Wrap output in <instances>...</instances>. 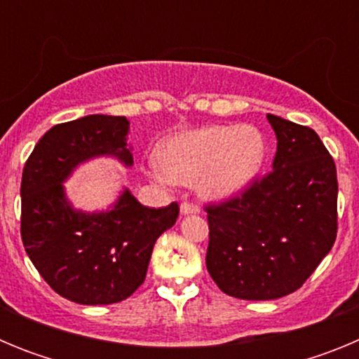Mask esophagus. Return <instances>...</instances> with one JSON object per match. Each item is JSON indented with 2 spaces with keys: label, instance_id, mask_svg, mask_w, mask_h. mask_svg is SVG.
<instances>
[{
  "label": "esophagus",
  "instance_id": "1",
  "mask_svg": "<svg viewBox=\"0 0 359 359\" xmlns=\"http://www.w3.org/2000/svg\"><path fill=\"white\" fill-rule=\"evenodd\" d=\"M183 215H189V214H199V205L196 203H190V201H183L182 207H180Z\"/></svg>",
  "mask_w": 359,
  "mask_h": 359
}]
</instances>
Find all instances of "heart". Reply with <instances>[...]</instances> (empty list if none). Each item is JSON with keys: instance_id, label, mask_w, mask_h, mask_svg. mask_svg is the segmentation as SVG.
<instances>
[{"instance_id": "obj_1", "label": "heart", "mask_w": 359, "mask_h": 359, "mask_svg": "<svg viewBox=\"0 0 359 359\" xmlns=\"http://www.w3.org/2000/svg\"><path fill=\"white\" fill-rule=\"evenodd\" d=\"M264 136L253 126H207L172 136L160 151L161 183L198 180L203 196L223 199L252 182L264 160Z\"/></svg>"}]
</instances>
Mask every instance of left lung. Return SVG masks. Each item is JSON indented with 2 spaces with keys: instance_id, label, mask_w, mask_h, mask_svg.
<instances>
[{
  "instance_id": "left-lung-1",
  "label": "left lung",
  "mask_w": 359,
  "mask_h": 359,
  "mask_svg": "<svg viewBox=\"0 0 359 359\" xmlns=\"http://www.w3.org/2000/svg\"><path fill=\"white\" fill-rule=\"evenodd\" d=\"M277 135L273 170L207 205V269L243 300L286 297L331 252L338 231L336 165L311 128L268 115Z\"/></svg>"
}]
</instances>
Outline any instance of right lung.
I'll return each instance as SVG.
<instances>
[{
	"label": "right lung",
	"instance_id": "1",
	"mask_svg": "<svg viewBox=\"0 0 359 359\" xmlns=\"http://www.w3.org/2000/svg\"><path fill=\"white\" fill-rule=\"evenodd\" d=\"M126 116L88 115L57 123L37 142L21 180V239L55 293L84 306L116 304L144 284L158 237L180 207L149 208L123 190L107 212L75 210L62 182L95 156L133 165Z\"/></svg>",
	"mask_w": 359,
	"mask_h": 359
}]
</instances>
